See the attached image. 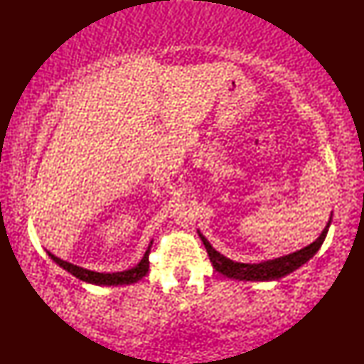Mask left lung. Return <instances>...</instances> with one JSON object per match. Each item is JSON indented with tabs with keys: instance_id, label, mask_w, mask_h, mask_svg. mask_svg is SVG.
Here are the masks:
<instances>
[{
	"instance_id": "1",
	"label": "left lung",
	"mask_w": 364,
	"mask_h": 364,
	"mask_svg": "<svg viewBox=\"0 0 364 364\" xmlns=\"http://www.w3.org/2000/svg\"><path fill=\"white\" fill-rule=\"evenodd\" d=\"M330 223H331V218L326 225V228H323L321 236L316 239L313 244L305 247V249L297 250L291 255H286V257H282V258L262 261V262H258V264H244V262L231 261L227 257L220 255L219 252H215L213 249V245L206 241V237L200 233V231H198V236L203 241L205 249L208 252V257H210V259L213 262V267L218 270V272L223 274L228 278H233V280L270 282V280H278V278L294 272V270L299 269L301 264H305L308 259L313 258L316 252L321 249L323 241H326Z\"/></svg>"
}]
</instances>
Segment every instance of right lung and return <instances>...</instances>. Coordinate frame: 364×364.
Listing matches in <instances>:
<instances>
[{
    "label": "right lung",
    "instance_id": "obj_1",
    "mask_svg": "<svg viewBox=\"0 0 364 364\" xmlns=\"http://www.w3.org/2000/svg\"><path fill=\"white\" fill-rule=\"evenodd\" d=\"M153 242H150L149 249H146L144 258L141 259L137 266H134L133 269L123 270V272H114V274H100V272H94V270H87L82 269L80 266H75L72 262H67L64 259H60L58 257H54L53 253L48 252V257H51V259L59 264L63 269H65L67 272H70L72 275H75L80 280L86 282V283H92V284H98V286H117V284H131L141 280L142 277L146 275L150 267V261H149V255H150V247Z\"/></svg>",
    "mask_w": 364,
    "mask_h": 364
}]
</instances>
